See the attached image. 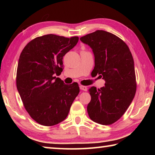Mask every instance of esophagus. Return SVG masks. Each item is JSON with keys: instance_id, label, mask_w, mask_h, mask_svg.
Returning a JSON list of instances; mask_svg holds the SVG:
<instances>
[{"instance_id": "34e87169", "label": "esophagus", "mask_w": 155, "mask_h": 155, "mask_svg": "<svg viewBox=\"0 0 155 155\" xmlns=\"http://www.w3.org/2000/svg\"><path fill=\"white\" fill-rule=\"evenodd\" d=\"M80 87V89L81 90H83V91H87V87H86V86H84V85H80L79 86Z\"/></svg>"}]
</instances>
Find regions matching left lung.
<instances>
[{"instance_id":"left-lung-1","label":"left lung","mask_w":155,"mask_h":155,"mask_svg":"<svg viewBox=\"0 0 155 155\" xmlns=\"http://www.w3.org/2000/svg\"><path fill=\"white\" fill-rule=\"evenodd\" d=\"M80 40L93 51L94 74H101L99 77L105 81L101 89H89L91 101L87 107L88 115L98 124H112L124 115L136 93L132 54L124 41L105 31H96Z\"/></svg>"}]
</instances>
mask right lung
<instances>
[{
    "instance_id": "obj_1",
    "label": "right lung",
    "mask_w": 155,
    "mask_h": 155,
    "mask_svg": "<svg viewBox=\"0 0 155 155\" xmlns=\"http://www.w3.org/2000/svg\"><path fill=\"white\" fill-rule=\"evenodd\" d=\"M78 37L54 34L29 41L18 61L16 86L25 109L38 124L51 127L68 116L79 93L78 83L66 85L54 76L63 71V57L77 45Z\"/></svg>"
}]
</instances>
